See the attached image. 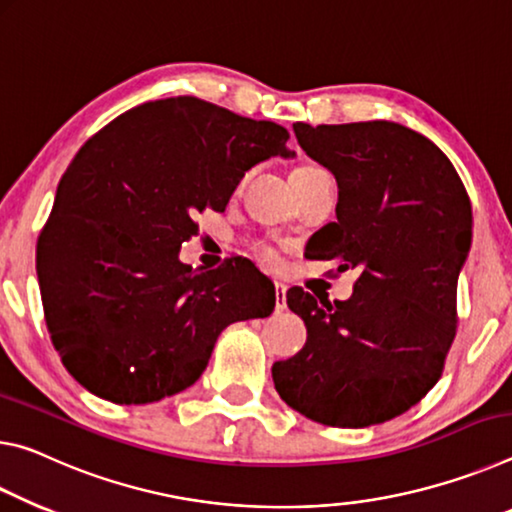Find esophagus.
<instances>
[{
    "instance_id": "1",
    "label": "esophagus",
    "mask_w": 512,
    "mask_h": 512,
    "mask_svg": "<svg viewBox=\"0 0 512 512\" xmlns=\"http://www.w3.org/2000/svg\"><path fill=\"white\" fill-rule=\"evenodd\" d=\"M286 290H288V286H286V283H281V281H276V283H274V297H276V313H283V311H286Z\"/></svg>"
}]
</instances>
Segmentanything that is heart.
I'll list each match as a JSON object with an SVG mask.
<instances>
[{
	"label": "heart",
	"instance_id": "b5f03b06",
	"mask_svg": "<svg viewBox=\"0 0 512 512\" xmlns=\"http://www.w3.org/2000/svg\"><path fill=\"white\" fill-rule=\"evenodd\" d=\"M322 174H326L320 165H313V163H301V165H297L295 170L290 172V183H292V188H301L304 186V183H308L311 179H315V177H322ZM258 256H261V261H265L267 265H274L276 263V254H274V249L272 247H267V245H258Z\"/></svg>",
	"mask_w": 512,
	"mask_h": 512
}]
</instances>
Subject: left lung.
Masks as SVG:
<instances>
[{"mask_svg":"<svg viewBox=\"0 0 512 512\" xmlns=\"http://www.w3.org/2000/svg\"><path fill=\"white\" fill-rule=\"evenodd\" d=\"M304 152L338 181V222L311 238V258L358 267L347 301L288 290L304 349L272 365L281 399L338 429L406 413L445 370L472 206L449 158L395 122L292 124Z\"/></svg>","mask_w":512,"mask_h":512,"instance_id":"8db88e82","label":"left lung"}]
</instances>
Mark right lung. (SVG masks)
<instances>
[{"label":"right lung","instance_id":"obj_1","mask_svg":"<svg viewBox=\"0 0 512 512\" xmlns=\"http://www.w3.org/2000/svg\"><path fill=\"white\" fill-rule=\"evenodd\" d=\"M288 138L274 122L170 97L122 113L79 149L36 267L49 338L83 388L122 406L177 395L226 326L274 311V286L247 258L201 272L179 249L247 170L290 156Z\"/></svg>","mask_w":512,"mask_h":512}]
</instances>
